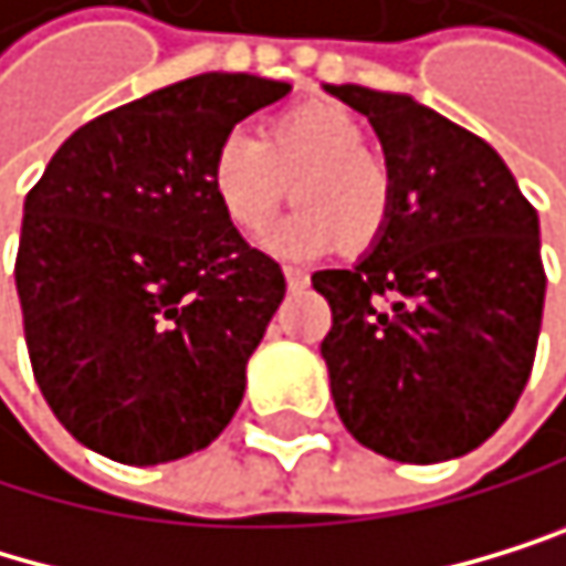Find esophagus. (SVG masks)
<instances>
[{
  "instance_id": "obj_1",
  "label": "esophagus",
  "mask_w": 566,
  "mask_h": 566,
  "mask_svg": "<svg viewBox=\"0 0 566 566\" xmlns=\"http://www.w3.org/2000/svg\"><path fill=\"white\" fill-rule=\"evenodd\" d=\"M285 281H289V289H306L310 285V274L306 271H298V268H285Z\"/></svg>"
}]
</instances>
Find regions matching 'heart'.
<instances>
[{"mask_svg":"<svg viewBox=\"0 0 566 566\" xmlns=\"http://www.w3.org/2000/svg\"><path fill=\"white\" fill-rule=\"evenodd\" d=\"M292 198L298 208L268 229L264 243L295 260L326 250L358 253L382 235L392 211V180L368 153L361 120L326 99L295 104L268 120L260 138L232 132L214 145L208 184L226 222L256 232L274 208Z\"/></svg>","mask_w":566,"mask_h":566,"instance_id":"b5f03b06","label":"heart"}]
</instances>
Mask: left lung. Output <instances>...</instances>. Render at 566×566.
Here are the masks:
<instances>
[{
	"instance_id": "8db88e82",
	"label": "left lung",
	"mask_w": 566,
	"mask_h": 566,
	"mask_svg": "<svg viewBox=\"0 0 566 566\" xmlns=\"http://www.w3.org/2000/svg\"><path fill=\"white\" fill-rule=\"evenodd\" d=\"M382 142L392 211L355 268L316 271L319 355L344 428L397 462L473 452L528 382L546 274L539 214L473 132L407 93L323 86Z\"/></svg>"
}]
</instances>
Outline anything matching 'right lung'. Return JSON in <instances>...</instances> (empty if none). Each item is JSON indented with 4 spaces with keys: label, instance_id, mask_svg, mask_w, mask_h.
Segmentation results:
<instances>
[{
    "label": "right lung",
    "instance_id": "right-lung-1",
    "mask_svg": "<svg viewBox=\"0 0 566 566\" xmlns=\"http://www.w3.org/2000/svg\"><path fill=\"white\" fill-rule=\"evenodd\" d=\"M292 86L205 72L72 132L23 201L17 295L48 407L128 467L208 449L285 298L211 195L214 145Z\"/></svg>",
    "mask_w": 566,
    "mask_h": 566
}]
</instances>
